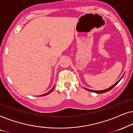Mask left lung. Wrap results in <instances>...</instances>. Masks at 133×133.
Segmentation results:
<instances>
[{"mask_svg":"<svg viewBox=\"0 0 133 133\" xmlns=\"http://www.w3.org/2000/svg\"><path fill=\"white\" fill-rule=\"evenodd\" d=\"M122 78H123V77H122L121 78H120L119 80H118L117 82V83H115V84H114V85H112V86H111L110 88H108V89H105V90H102V91H93V90H91V89H87V88H84V89H86V90H87V91H90V92H95V93H98V94H102V93H105V92H108V91H110L111 89H112L115 86H116L117 84H118V83L119 82V81L121 80L122 79Z\"/></svg>","mask_w":133,"mask_h":133,"instance_id":"left-lung-1","label":"left lung"}]
</instances>
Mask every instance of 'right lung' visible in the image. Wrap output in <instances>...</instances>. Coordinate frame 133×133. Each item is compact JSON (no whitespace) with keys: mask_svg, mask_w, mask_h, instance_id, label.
Wrapping results in <instances>:
<instances>
[{"mask_svg":"<svg viewBox=\"0 0 133 133\" xmlns=\"http://www.w3.org/2000/svg\"><path fill=\"white\" fill-rule=\"evenodd\" d=\"M54 88H55V86H54V88H52V89H51V90H50V91H49V92H47V93L44 94H43V95H39V97H40V96H44V95H48V94H50V93L51 92H52V91H53V90H54Z\"/></svg>","mask_w":133,"mask_h":133,"instance_id":"1","label":"right lung"}]
</instances>
